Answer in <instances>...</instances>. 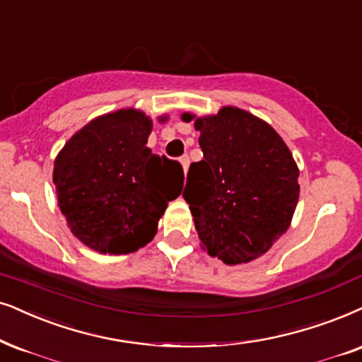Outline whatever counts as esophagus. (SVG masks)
I'll return each instance as SVG.
<instances>
[{"label": "esophagus", "instance_id": "34e87169", "mask_svg": "<svg viewBox=\"0 0 362 362\" xmlns=\"http://www.w3.org/2000/svg\"><path fill=\"white\" fill-rule=\"evenodd\" d=\"M180 163H181V166H182V171H185V175H186L187 168H189V156H187V154H185V156H181L180 158Z\"/></svg>", "mask_w": 362, "mask_h": 362}]
</instances>
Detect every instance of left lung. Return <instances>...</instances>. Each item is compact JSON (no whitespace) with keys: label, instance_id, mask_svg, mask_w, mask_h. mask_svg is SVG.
Here are the masks:
<instances>
[{"label":"left lung","instance_id":"8db88e82","mask_svg":"<svg viewBox=\"0 0 362 362\" xmlns=\"http://www.w3.org/2000/svg\"><path fill=\"white\" fill-rule=\"evenodd\" d=\"M203 159L191 163L182 198L209 256L241 264L288 231L299 198V170L283 138L239 107L196 118Z\"/></svg>","mask_w":362,"mask_h":362}]
</instances>
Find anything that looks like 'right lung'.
Listing matches in <instances>:
<instances>
[{
  "instance_id": "1",
  "label": "right lung",
  "mask_w": 362,
  "mask_h": 362,
  "mask_svg": "<svg viewBox=\"0 0 362 362\" xmlns=\"http://www.w3.org/2000/svg\"><path fill=\"white\" fill-rule=\"evenodd\" d=\"M143 111L107 112L78 131L54 159L61 213L79 241L110 255L138 251L156 234L168 201L182 191L181 164L146 146Z\"/></svg>"
}]
</instances>
